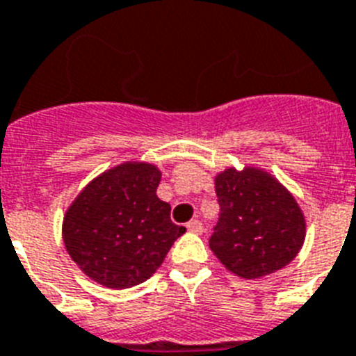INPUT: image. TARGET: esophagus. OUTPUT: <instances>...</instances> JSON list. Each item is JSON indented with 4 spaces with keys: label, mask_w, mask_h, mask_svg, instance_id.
I'll list each match as a JSON object with an SVG mask.
<instances>
[{
    "label": "esophagus",
    "mask_w": 356,
    "mask_h": 356,
    "mask_svg": "<svg viewBox=\"0 0 356 356\" xmlns=\"http://www.w3.org/2000/svg\"><path fill=\"white\" fill-rule=\"evenodd\" d=\"M186 228L193 234H201V232H203V223H201L199 219H192V221L186 225Z\"/></svg>",
    "instance_id": "esophagus-1"
}]
</instances>
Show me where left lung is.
Here are the masks:
<instances>
[{"mask_svg":"<svg viewBox=\"0 0 356 356\" xmlns=\"http://www.w3.org/2000/svg\"><path fill=\"white\" fill-rule=\"evenodd\" d=\"M219 219L210 248L228 270L261 278L293 261L303 245L305 221L282 184L259 170H225L216 177Z\"/></svg>","mask_w":356,"mask_h":356,"instance_id":"1","label":"left lung"}]
</instances>
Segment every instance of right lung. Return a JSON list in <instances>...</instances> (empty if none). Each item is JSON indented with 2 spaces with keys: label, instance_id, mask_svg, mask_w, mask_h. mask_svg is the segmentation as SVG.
I'll return each mask as SVG.
<instances>
[{
  "label": "right lung",
  "instance_id": "obj_1",
  "mask_svg": "<svg viewBox=\"0 0 356 356\" xmlns=\"http://www.w3.org/2000/svg\"><path fill=\"white\" fill-rule=\"evenodd\" d=\"M161 172L126 163L83 188L63 218V243L89 278L109 289L146 282L186 228L157 197Z\"/></svg>",
  "mask_w": 356,
  "mask_h": 356
}]
</instances>
